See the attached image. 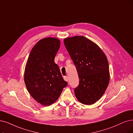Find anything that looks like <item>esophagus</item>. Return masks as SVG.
I'll return each instance as SVG.
<instances>
[{"instance_id":"1","label":"esophagus","mask_w":133,"mask_h":133,"mask_svg":"<svg viewBox=\"0 0 133 133\" xmlns=\"http://www.w3.org/2000/svg\"><path fill=\"white\" fill-rule=\"evenodd\" d=\"M64 79L65 81H68V76H64Z\"/></svg>"}]
</instances>
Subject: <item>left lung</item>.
Here are the masks:
<instances>
[{
  "label": "left lung",
  "mask_w": 133,
  "mask_h": 133,
  "mask_svg": "<svg viewBox=\"0 0 133 133\" xmlns=\"http://www.w3.org/2000/svg\"><path fill=\"white\" fill-rule=\"evenodd\" d=\"M64 42L79 79L74 89L75 96L83 104H93L103 96L109 85L107 57L96 44L84 36L67 38Z\"/></svg>",
  "instance_id": "left-lung-1"
}]
</instances>
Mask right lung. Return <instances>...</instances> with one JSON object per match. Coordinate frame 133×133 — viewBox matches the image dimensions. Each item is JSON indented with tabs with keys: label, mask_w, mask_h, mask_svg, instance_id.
<instances>
[{
	"label": "right lung",
	"mask_w": 133,
	"mask_h": 133,
	"mask_svg": "<svg viewBox=\"0 0 133 133\" xmlns=\"http://www.w3.org/2000/svg\"><path fill=\"white\" fill-rule=\"evenodd\" d=\"M60 40L46 38L39 40L31 49L24 74L25 86L37 102L49 106L59 97L67 86L55 58L60 47Z\"/></svg>",
	"instance_id": "right-lung-1"
}]
</instances>
